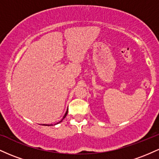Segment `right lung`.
<instances>
[{"mask_svg":"<svg viewBox=\"0 0 159 159\" xmlns=\"http://www.w3.org/2000/svg\"><path fill=\"white\" fill-rule=\"evenodd\" d=\"M67 113H68V110H67L66 112V114H65L64 116H63V119H62V120H63L64 119V118L66 117V115H67ZM62 120H61V121H60L59 123H61V122H62Z\"/></svg>","mask_w":159,"mask_h":159,"instance_id":"add662e5","label":"right lung"}]
</instances>
